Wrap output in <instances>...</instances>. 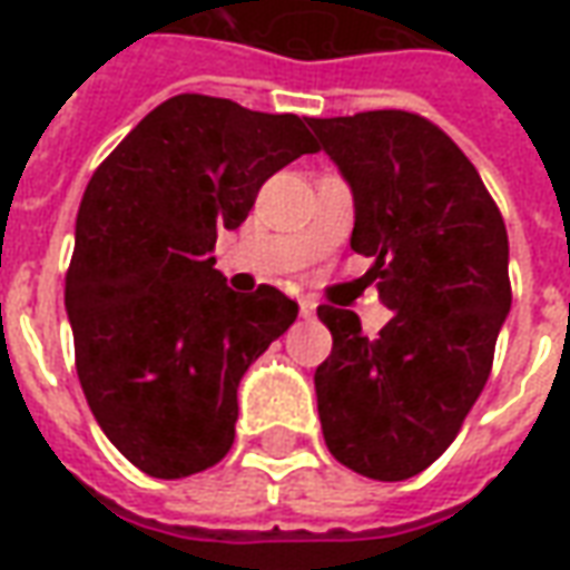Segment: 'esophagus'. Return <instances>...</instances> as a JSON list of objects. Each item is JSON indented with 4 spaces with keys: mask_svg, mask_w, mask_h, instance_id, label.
Masks as SVG:
<instances>
[{
    "mask_svg": "<svg viewBox=\"0 0 570 570\" xmlns=\"http://www.w3.org/2000/svg\"><path fill=\"white\" fill-rule=\"evenodd\" d=\"M298 311H302V317H314V311H317V302L314 298H298Z\"/></svg>",
    "mask_w": 570,
    "mask_h": 570,
    "instance_id": "1",
    "label": "esophagus"
}]
</instances>
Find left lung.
I'll list each match as a JSON object with an SVG mask.
<instances>
[{
  "mask_svg": "<svg viewBox=\"0 0 570 570\" xmlns=\"http://www.w3.org/2000/svg\"><path fill=\"white\" fill-rule=\"evenodd\" d=\"M354 191L351 247L394 317L366 338L354 311L321 305L333 351L314 372L326 449L400 482L440 458L489 382L510 314L507 225L454 140L403 109L308 118Z\"/></svg>",
  "mask_w": 570,
  "mask_h": 570,
  "instance_id": "1",
  "label": "left lung"
}]
</instances>
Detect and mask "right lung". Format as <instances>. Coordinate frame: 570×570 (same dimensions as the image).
Here are the masks:
<instances>
[{"label": "right lung", "mask_w": 570, "mask_h": 570, "mask_svg": "<svg viewBox=\"0 0 570 570\" xmlns=\"http://www.w3.org/2000/svg\"><path fill=\"white\" fill-rule=\"evenodd\" d=\"M317 149L298 116L176 94L94 170L67 272L76 372L97 424L142 473L191 476L232 449L237 384L298 305L268 284L228 289L216 232Z\"/></svg>", "instance_id": "1"}]
</instances>
